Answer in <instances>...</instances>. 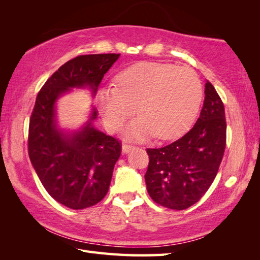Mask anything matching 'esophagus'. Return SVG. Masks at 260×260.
Segmentation results:
<instances>
[{
	"label": "esophagus",
	"instance_id": "obj_1",
	"mask_svg": "<svg viewBox=\"0 0 260 260\" xmlns=\"http://www.w3.org/2000/svg\"><path fill=\"white\" fill-rule=\"evenodd\" d=\"M132 150H134V146L128 145V144H123V146H121V152H123V154L129 153Z\"/></svg>",
	"mask_w": 260,
	"mask_h": 260
}]
</instances>
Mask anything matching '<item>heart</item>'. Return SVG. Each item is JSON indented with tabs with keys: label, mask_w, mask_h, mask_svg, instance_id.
<instances>
[{
	"label": "heart",
	"mask_w": 260,
	"mask_h": 260,
	"mask_svg": "<svg viewBox=\"0 0 260 260\" xmlns=\"http://www.w3.org/2000/svg\"><path fill=\"white\" fill-rule=\"evenodd\" d=\"M116 86L98 91L97 104L104 125L118 131L134 114L140 117L126 127L125 136L142 140L156 133L168 140L183 134L194 119L202 87L194 71L170 63L140 62L116 78Z\"/></svg>",
	"instance_id": "heart-1"
}]
</instances>
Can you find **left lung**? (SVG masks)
<instances>
[{"label": "left lung", "instance_id": "obj_1", "mask_svg": "<svg viewBox=\"0 0 260 260\" xmlns=\"http://www.w3.org/2000/svg\"><path fill=\"white\" fill-rule=\"evenodd\" d=\"M204 102L194 126L180 140L161 148H147L145 174L148 194L156 203L184 210L208 191L225 148L224 107L207 80Z\"/></svg>", "mask_w": 260, "mask_h": 260}]
</instances>
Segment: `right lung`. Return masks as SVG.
Instances as JSON below:
<instances>
[{
	"label": "right lung",
	"instance_id": "add662e5",
	"mask_svg": "<svg viewBox=\"0 0 260 260\" xmlns=\"http://www.w3.org/2000/svg\"><path fill=\"white\" fill-rule=\"evenodd\" d=\"M119 53L86 54L61 66L39 91L29 125V156L42 185L54 200L70 209L95 206L107 194L120 143L93 126L91 106L77 129L61 127L57 102L73 89L95 97L99 85Z\"/></svg>",
	"mask_w": 260,
	"mask_h": 260
}]
</instances>
